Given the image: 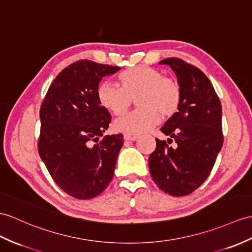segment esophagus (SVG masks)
<instances>
[{"label": "esophagus", "instance_id": "1", "mask_svg": "<svg viewBox=\"0 0 252 252\" xmlns=\"http://www.w3.org/2000/svg\"><path fill=\"white\" fill-rule=\"evenodd\" d=\"M124 139L126 141H136L139 139V136H137V134H131V133H125Z\"/></svg>", "mask_w": 252, "mask_h": 252}]
</instances>
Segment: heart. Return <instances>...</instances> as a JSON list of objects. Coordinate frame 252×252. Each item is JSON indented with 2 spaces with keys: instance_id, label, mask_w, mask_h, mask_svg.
<instances>
[{
  "instance_id": "1",
  "label": "heart",
  "mask_w": 252,
  "mask_h": 252,
  "mask_svg": "<svg viewBox=\"0 0 252 252\" xmlns=\"http://www.w3.org/2000/svg\"><path fill=\"white\" fill-rule=\"evenodd\" d=\"M121 87L105 81L98 85L97 99L100 106L114 115L124 114L137 98L140 107L116 120V130L140 134L149 131L163 118L179 111L182 90L175 79L149 66H136L120 75Z\"/></svg>"
}]
</instances>
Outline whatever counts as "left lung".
I'll return each mask as SVG.
<instances>
[{"label": "left lung", "mask_w": 252, "mask_h": 252, "mask_svg": "<svg viewBox=\"0 0 252 252\" xmlns=\"http://www.w3.org/2000/svg\"><path fill=\"white\" fill-rule=\"evenodd\" d=\"M170 66L182 90V102L161 131L174 138L175 148L156 139L149 158L153 181L162 191L174 197L193 192L210 175L223 143L219 98L208 78L197 67L181 59L159 62Z\"/></svg>", "instance_id": "left-lung-1"}]
</instances>
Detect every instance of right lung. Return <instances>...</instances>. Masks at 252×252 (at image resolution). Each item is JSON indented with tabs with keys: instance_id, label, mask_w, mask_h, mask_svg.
<instances>
[{
	"instance_id": "obj_1",
	"label": "right lung",
	"mask_w": 252,
	"mask_h": 252,
	"mask_svg": "<svg viewBox=\"0 0 252 252\" xmlns=\"http://www.w3.org/2000/svg\"><path fill=\"white\" fill-rule=\"evenodd\" d=\"M120 69L78 61L59 73L42 101L39 156L57 185L73 198L97 197L113 177L124 139L103 134L111 114L100 106L97 89L103 77Z\"/></svg>"
}]
</instances>
